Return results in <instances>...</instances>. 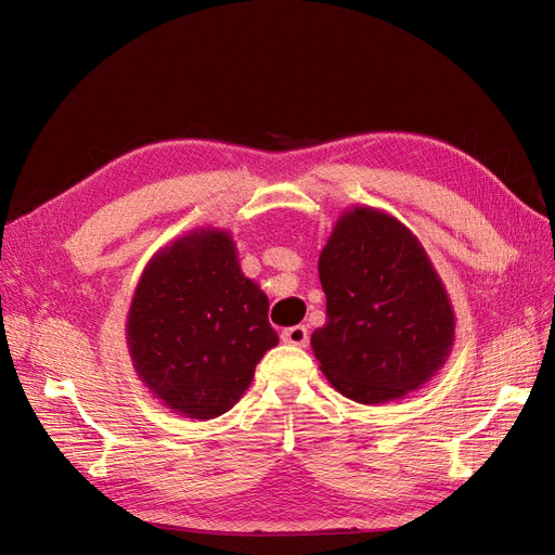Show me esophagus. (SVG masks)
I'll use <instances>...</instances> for the list:
<instances>
[{
  "label": "esophagus",
  "mask_w": 555,
  "mask_h": 555,
  "mask_svg": "<svg viewBox=\"0 0 555 555\" xmlns=\"http://www.w3.org/2000/svg\"><path fill=\"white\" fill-rule=\"evenodd\" d=\"M282 340L294 347H306L308 345V328L306 326H292L282 331Z\"/></svg>",
  "instance_id": "1"
}]
</instances>
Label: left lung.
Wrapping results in <instances>:
<instances>
[{"label": "left lung", "mask_w": 555, "mask_h": 555, "mask_svg": "<svg viewBox=\"0 0 555 555\" xmlns=\"http://www.w3.org/2000/svg\"><path fill=\"white\" fill-rule=\"evenodd\" d=\"M326 324L310 338L345 398L379 405L405 398L447 363L456 314L424 245L393 215L354 206L319 255Z\"/></svg>", "instance_id": "obj_1"}]
</instances>
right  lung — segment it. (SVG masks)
<instances>
[{"label": "right lung", "instance_id": "obj_1", "mask_svg": "<svg viewBox=\"0 0 555 555\" xmlns=\"http://www.w3.org/2000/svg\"><path fill=\"white\" fill-rule=\"evenodd\" d=\"M275 345L268 296L243 275L229 231L194 229L147 261L127 347L139 379L176 414L206 422L229 412Z\"/></svg>", "mask_w": 555, "mask_h": 555}]
</instances>
